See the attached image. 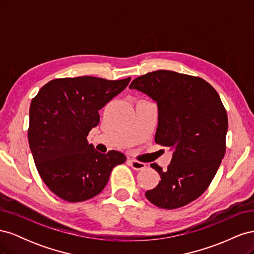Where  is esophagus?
<instances>
[{"label": "esophagus", "instance_id": "esophagus-1", "mask_svg": "<svg viewBox=\"0 0 254 254\" xmlns=\"http://www.w3.org/2000/svg\"><path fill=\"white\" fill-rule=\"evenodd\" d=\"M128 163H129V165L131 166V167L133 168V170H135V171H142V170H144V168L146 167V164H145V163L140 162V161L134 160V159H129V160H128Z\"/></svg>", "mask_w": 254, "mask_h": 254}]
</instances>
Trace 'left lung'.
Returning <instances> with one entry per match:
<instances>
[{"label":"left lung","instance_id":"1","mask_svg":"<svg viewBox=\"0 0 254 254\" xmlns=\"http://www.w3.org/2000/svg\"><path fill=\"white\" fill-rule=\"evenodd\" d=\"M129 89L157 103L155 141L173 151L166 171L150 164L161 181L145 196L161 209H178L204 193L224 159L228 131L225 107L209 82L173 71L142 75Z\"/></svg>","mask_w":254,"mask_h":254}]
</instances>
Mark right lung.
Returning <instances> with one entry per match:
<instances>
[{
	"instance_id": "1",
	"label": "right lung",
	"mask_w": 254,
	"mask_h": 254,
	"mask_svg": "<svg viewBox=\"0 0 254 254\" xmlns=\"http://www.w3.org/2000/svg\"><path fill=\"white\" fill-rule=\"evenodd\" d=\"M131 79L107 80L80 76L49 81L29 108L28 143L36 167L54 194L68 202L98 195L123 152H98L88 143L99 123L98 110L124 90Z\"/></svg>"
}]
</instances>
